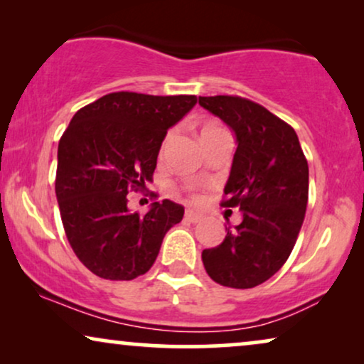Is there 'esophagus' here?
I'll list each match as a JSON object with an SVG mask.
<instances>
[{
	"mask_svg": "<svg viewBox=\"0 0 364 364\" xmlns=\"http://www.w3.org/2000/svg\"><path fill=\"white\" fill-rule=\"evenodd\" d=\"M202 218H203L202 213L197 212V210H193V208H187V210H186V220H188V222L197 223V222H200Z\"/></svg>",
	"mask_w": 364,
	"mask_h": 364,
	"instance_id": "obj_1",
	"label": "esophagus"
}]
</instances>
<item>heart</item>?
<instances>
[{
  "label": "heart",
  "mask_w": 364,
  "mask_h": 364,
  "mask_svg": "<svg viewBox=\"0 0 364 364\" xmlns=\"http://www.w3.org/2000/svg\"><path fill=\"white\" fill-rule=\"evenodd\" d=\"M215 127H220V126H217V124H207V126H203V129H202V132H207V131H210V129H215Z\"/></svg>",
  "instance_id": "heart-1"
}]
</instances>
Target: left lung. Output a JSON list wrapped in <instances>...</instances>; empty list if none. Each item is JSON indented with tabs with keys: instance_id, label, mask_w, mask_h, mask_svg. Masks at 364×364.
Here are the masks:
<instances>
[{
	"instance_id": "left-lung-1",
	"label": "left lung",
	"mask_w": 364,
	"mask_h": 364,
	"mask_svg": "<svg viewBox=\"0 0 364 364\" xmlns=\"http://www.w3.org/2000/svg\"><path fill=\"white\" fill-rule=\"evenodd\" d=\"M198 104L235 134L225 207L242 222H227L220 245L202 252L213 282L253 288L283 267L295 247L308 202V162L293 127L260 104L233 96L198 97Z\"/></svg>"
}]
</instances>
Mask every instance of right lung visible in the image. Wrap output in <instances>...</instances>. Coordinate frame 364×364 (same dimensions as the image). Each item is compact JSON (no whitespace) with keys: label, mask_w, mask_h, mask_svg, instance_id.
<instances>
[{"label":"right lung","mask_w":364,"mask_h":364,"mask_svg":"<svg viewBox=\"0 0 364 364\" xmlns=\"http://www.w3.org/2000/svg\"><path fill=\"white\" fill-rule=\"evenodd\" d=\"M196 96L112 92L79 109L58 146L56 197L74 253L94 275L134 280L151 270L183 207L151 203L131 212L127 193L152 181L167 131Z\"/></svg>","instance_id":"add662e5"}]
</instances>
